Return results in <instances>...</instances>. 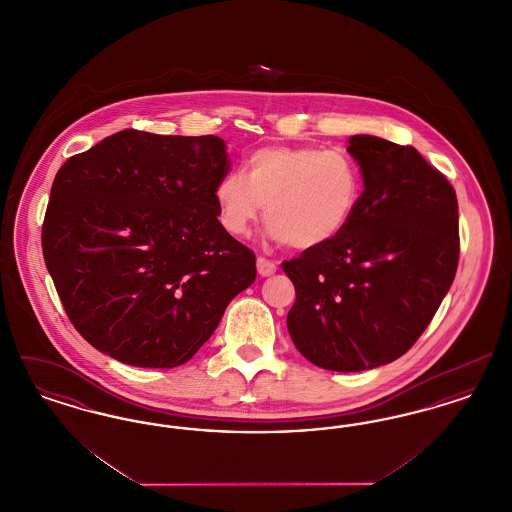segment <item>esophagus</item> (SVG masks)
<instances>
[{"label": "esophagus", "instance_id": "1", "mask_svg": "<svg viewBox=\"0 0 512 512\" xmlns=\"http://www.w3.org/2000/svg\"><path fill=\"white\" fill-rule=\"evenodd\" d=\"M257 272L261 276H272L276 272V263L270 261V259H265V257H259L257 259Z\"/></svg>", "mask_w": 512, "mask_h": 512}]
</instances>
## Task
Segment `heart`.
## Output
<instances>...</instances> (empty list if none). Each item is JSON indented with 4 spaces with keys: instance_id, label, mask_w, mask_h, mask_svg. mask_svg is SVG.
Returning a JSON list of instances; mask_svg holds the SVG:
<instances>
[{
    "instance_id": "heart-1",
    "label": "heart",
    "mask_w": 512,
    "mask_h": 512,
    "mask_svg": "<svg viewBox=\"0 0 512 512\" xmlns=\"http://www.w3.org/2000/svg\"><path fill=\"white\" fill-rule=\"evenodd\" d=\"M363 195V172L343 149L268 146L251 151L242 174L222 176L215 199L222 226L245 236L265 207L274 240L315 249L336 240Z\"/></svg>"
}]
</instances>
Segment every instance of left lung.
I'll return each mask as SVG.
<instances>
[{
	"label": "left lung",
	"mask_w": 512,
	"mask_h": 512,
	"mask_svg": "<svg viewBox=\"0 0 512 512\" xmlns=\"http://www.w3.org/2000/svg\"><path fill=\"white\" fill-rule=\"evenodd\" d=\"M365 190L351 222L282 268L295 288L288 330L313 365L359 372L405 355L459 265V205L449 180L413 146L351 136Z\"/></svg>",
	"instance_id": "1"
}]
</instances>
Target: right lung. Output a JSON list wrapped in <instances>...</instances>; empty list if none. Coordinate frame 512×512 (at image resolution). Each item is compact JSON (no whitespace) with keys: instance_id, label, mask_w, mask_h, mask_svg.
Here are the masks:
<instances>
[{"instance_id":"right-lung-1","label":"right lung","mask_w":512,"mask_h":512,"mask_svg":"<svg viewBox=\"0 0 512 512\" xmlns=\"http://www.w3.org/2000/svg\"><path fill=\"white\" fill-rule=\"evenodd\" d=\"M219 136L121 130L59 169L42 249L78 334L124 365L188 363L257 278L220 224Z\"/></svg>"}]
</instances>
